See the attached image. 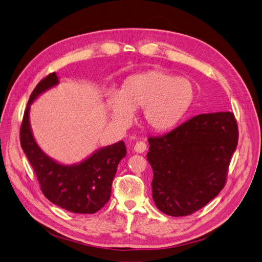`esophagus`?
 Returning a JSON list of instances; mask_svg holds the SVG:
<instances>
[{
	"instance_id": "obj_1",
	"label": "esophagus",
	"mask_w": 262,
	"mask_h": 262,
	"mask_svg": "<svg viewBox=\"0 0 262 262\" xmlns=\"http://www.w3.org/2000/svg\"><path fill=\"white\" fill-rule=\"evenodd\" d=\"M146 147H147V145L144 141H139L136 144H134V150H136V152L139 154L145 152Z\"/></svg>"
}]
</instances>
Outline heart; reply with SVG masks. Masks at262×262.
Masks as SVG:
<instances>
[{
  "instance_id": "1",
  "label": "heart",
  "mask_w": 262,
  "mask_h": 262,
  "mask_svg": "<svg viewBox=\"0 0 262 262\" xmlns=\"http://www.w3.org/2000/svg\"><path fill=\"white\" fill-rule=\"evenodd\" d=\"M194 98L193 84L164 71H147L124 80L118 92L105 94V107L115 124L132 121L141 109L143 122L157 132L173 128L188 112Z\"/></svg>"
}]
</instances>
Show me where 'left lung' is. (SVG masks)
<instances>
[{
    "mask_svg": "<svg viewBox=\"0 0 262 262\" xmlns=\"http://www.w3.org/2000/svg\"><path fill=\"white\" fill-rule=\"evenodd\" d=\"M237 142V122L228 112L195 116L162 137L149 138L146 157L157 209L187 216L214 199L225 185Z\"/></svg>",
    "mask_w": 262,
    "mask_h": 262,
    "instance_id": "1",
    "label": "left lung"
}]
</instances>
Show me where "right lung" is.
Returning a JSON list of instances; mask_svg holds the SVG:
<instances>
[{
  "label": "right lung",
  "instance_id": "1",
  "mask_svg": "<svg viewBox=\"0 0 262 262\" xmlns=\"http://www.w3.org/2000/svg\"><path fill=\"white\" fill-rule=\"evenodd\" d=\"M59 84L51 73L31 93L20 126V145L34 168L42 193L53 204L67 211L93 214L109 201L118 164L126 155L123 141L102 146L80 163L67 165L47 155L37 144L29 121L30 105Z\"/></svg>",
  "mask_w": 262,
  "mask_h": 262
}]
</instances>
